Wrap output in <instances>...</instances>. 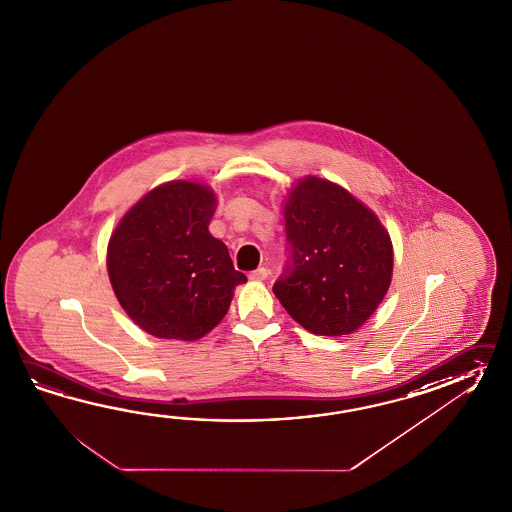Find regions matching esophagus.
Listing matches in <instances>:
<instances>
[{"label":"esophagus","mask_w":512,"mask_h":512,"mask_svg":"<svg viewBox=\"0 0 512 512\" xmlns=\"http://www.w3.org/2000/svg\"><path fill=\"white\" fill-rule=\"evenodd\" d=\"M266 277H268V270L266 268H257V270L250 272L251 281H264Z\"/></svg>","instance_id":"34e87169"}]
</instances>
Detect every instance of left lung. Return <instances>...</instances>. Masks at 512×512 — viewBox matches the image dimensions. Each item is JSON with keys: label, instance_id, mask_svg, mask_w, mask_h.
<instances>
[{"label": "left lung", "instance_id": "1", "mask_svg": "<svg viewBox=\"0 0 512 512\" xmlns=\"http://www.w3.org/2000/svg\"><path fill=\"white\" fill-rule=\"evenodd\" d=\"M286 262L273 294L319 336L351 334L382 303L393 248L373 211L321 178L297 183L284 207Z\"/></svg>", "mask_w": 512, "mask_h": 512}]
</instances>
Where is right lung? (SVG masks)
Here are the masks:
<instances>
[{"label":"right lung","instance_id":"obj_1","mask_svg":"<svg viewBox=\"0 0 512 512\" xmlns=\"http://www.w3.org/2000/svg\"><path fill=\"white\" fill-rule=\"evenodd\" d=\"M215 202L200 183L159 185L123 216L110 239L115 296L156 338H202L228 314L235 286L246 283L226 244L207 229Z\"/></svg>","mask_w":512,"mask_h":512}]
</instances>
